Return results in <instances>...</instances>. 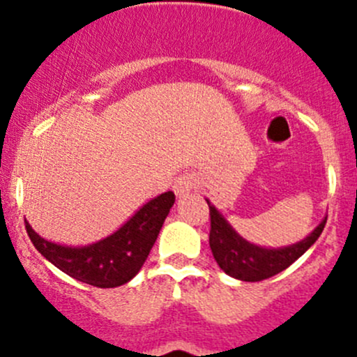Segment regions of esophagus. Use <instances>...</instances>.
<instances>
[{"instance_id":"esophagus-1","label":"esophagus","mask_w":357,"mask_h":357,"mask_svg":"<svg viewBox=\"0 0 357 357\" xmlns=\"http://www.w3.org/2000/svg\"><path fill=\"white\" fill-rule=\"evenodd\" d=\"M193 186H195V183H193L192 176H179L174 183V192L178 195H185L190 190H193Z\"/></svg>"}]
</instances>
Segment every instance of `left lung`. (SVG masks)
<instances>
[{
	"mask_svg": "<svg viewBox=\"0 0 357 357\" xmlns=\"http://www.w3.org/2000/svg\"><path fill=\"white\" fill-rule=\"evenodd\" d=\"M208 214H211L208 245L215 262L226 275L242 282H262L282 273L319 238L326 225V219H323L321 225L307 238L295 245L264 248L243 240L211 204H208Z\"/></svg>",
	"mask_w": 357,
	"mask_h": 357,
	"instance_id": "8db88e82",
	"label": "left lung"
}]
</instances>
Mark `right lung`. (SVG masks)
I'll list each match as a JSON object with an SVG mask.
<instances>
[{
	"mask_svg": "<svg viewBox=\"0 0 357 357\" xmlns=\"http://www.w3.org/2000/svg\"><path fill=\"white\" fill-rule=\"evenodd\" d=\"M174 200L172 192L162 193L143 205L114 235L88 247H63L48 242L27 221L25 229L41 255L66 275L98 289H114L135 278L145 264Z\"/></svg>",
	"mask_w": 357,
	"mask_h": 357,
	"instance_id": "right-lung-1",
	"label": "right lung"
}]
</instances>
